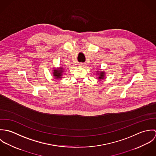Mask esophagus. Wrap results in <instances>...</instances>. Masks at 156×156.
I'll use <instances>...</instances> for the list:
<instances>
[{
	"instance_id": "esophagus-1",
	"label": "esophagus",
	"mask_w": 156,
	"mask_h": 156,
	"mask_svg": "<svg viewBox=\"0 0 156 156\" xmlns=\"http://www.w3.org/2000/svg\"><path fill=\"white\" fill-rule=\"evenodd\" d=\"M79 66L80 67H83L85 66V64H83V63H80L79 64Z\"/></svg>"
}]
</instances>
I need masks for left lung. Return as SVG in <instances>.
Masks as SVG:
<instances>
[{
	"instance_id": "8db88e82",
	"label": "left lung",
	"mask_w": 156,
	"mask_h": 156,
	"mask_svg": "<svg viewBox=\"0 0 156 156\" xmlns=\"http://www.w3.org/2000/svg\"><path fill=\"white\" fill-rule=\"evenodd\" d=\"M98 76V80H101L103 79H104L105 76V73L104 71H100V73H98L97 74Z\"/></svg>"
}]
</instances>
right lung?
<instances>
[{"instance_id":"1","label":"right lung","mask_w":156,"mask_h":156,"mask_svg":"<svg viewBox=\"0 0 156 156\" xmlns=\"http://www.w3.org/2000/svg\"><path fill=\"white\" fill-rule=\"evenodd\" d=\"M64 72V68L62 67H60L59 69H55L53 70V76L56 79H59L62 78V73Z\"/></svg>"}]
</instances>
